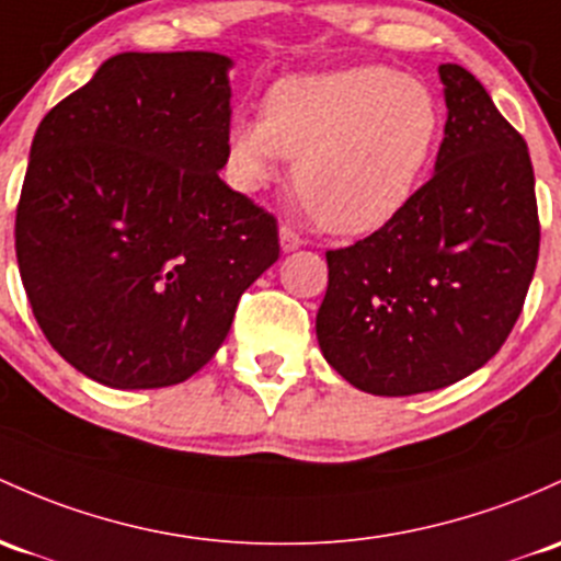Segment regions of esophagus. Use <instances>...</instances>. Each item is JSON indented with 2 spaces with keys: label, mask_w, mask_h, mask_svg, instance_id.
<instances>
[{
  "label": "esophagus",
  "mask_w": 561,
  "mask_h": 561,
  "mask_svg": "<svg viewBox=\"0 0 561 561\" xmlns=\"http://www.w3.org/2000/svg\"><path fill=\"white\" fill-rule=\"evenodd\" d=\"M278 234H280V249H283V251H297L299 245L305 243V240L299 238V234L294 232L288 225H283L280 230H278Z\"/></svg>",
  "instance_id": "obj_1"
}]
</instances>
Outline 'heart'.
Returning <instances> with one entry per match:
<instances>
[{"instance_id": "1", "label": "heart", "mask_w": 561, "mask_h": 561, "mask_svg": "<svg viewBox=\"0 0 561 561\" xmlns=\"http://www.w3.org/2000/svg\"><path fill=\"white\" fill-rule=\"evenodd\" d=\"M444 136V110L425 82L390 66L286 77L264 114L227 130V176L243 192L275 184L294 162V190L334 234L393 221L425 182Z\"/></svg>"}]
</instances>
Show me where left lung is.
I'll return each mask as SVG.
<instances>
[{"mask_svg": "<svg viewBox=\"0 0 561 561\" xmlns=\"http://www.w3.org/2000/svg\"><path fill=\"white\" fill-rule=\"evenodd\" d=\"M438 77L447 125L431 182L369 238L327 251L318 345L364 393H427L481 369L538 264L527 144L471 71L442 64Z\"/></svg>", "mask_w": 561, "mask_h": 561, "instance_id": "obj_1", "label": "left lung"}]
</instances>
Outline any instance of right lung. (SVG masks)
I'll return each instance as SVG.
<instances>
[{
    "label": "right lung",
    "mask_w": 561,
    "mask_h": 561,
    "mask_svg": "<svg viewBox=\"0 0 561 561\" xmlns=\"http://www.w3.org/2000/svg\"><path fill=\"white\" fill-rule=\"evenodd\" d=\"M230 66L206 50L119 53L34 136L18 270L47 342L106 388L201 371L280 254L275 216L219 179Z\"/></svg>",
    "instance_id": "obj_1"
}]
</instances>
